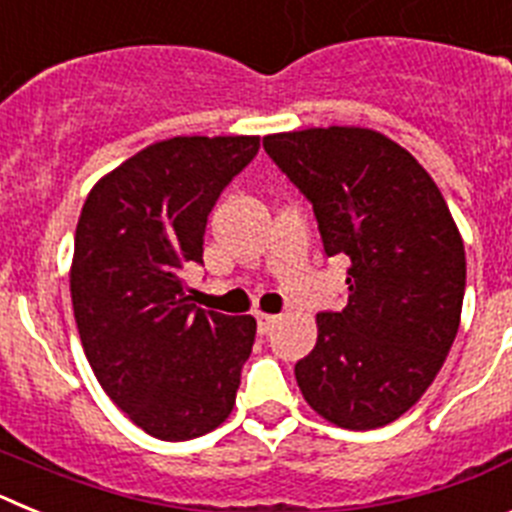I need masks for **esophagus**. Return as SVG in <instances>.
Returning <instances> with one entry per match:
<instances>
[{
	"label": "esophagus",
	"mask_w": 512,
	"mask_h": 512,
	"mask_svg": "<svg viewBox=\"0 0 512 512\" xmlns=\"http://www.w3.org/2000/svg\"><path fill=\"white\" fill-rule=\"evenodd\" d=\"M256 323H259L261 336H266V333H271V328L279 323V318L277 315H266V312H256Z\"/></svg>",
	"instance_id": "34e87169"
}]
</instances>
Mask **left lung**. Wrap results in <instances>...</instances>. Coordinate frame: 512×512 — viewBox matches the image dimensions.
<instances>
[{
    "label": "left lung",
    "mask_w": 512,
    "mask_h": 512,
    "mask_svg": "<svg viewBox=\"0 0 512 512\" xmlns=\"http://www.w3.org/2000/svg\"><path fill=\"white\" fill-rule=\"evenodd\" d=\"M318 217L328 256H348V305L320 312L297 361L320 418L372 431L408 413L441 372L467 284L464 241L431 174L372 128L330 125L264 138Z\"/></svg>",
    "instance_id": "left-lung-1"
}]
</instances>
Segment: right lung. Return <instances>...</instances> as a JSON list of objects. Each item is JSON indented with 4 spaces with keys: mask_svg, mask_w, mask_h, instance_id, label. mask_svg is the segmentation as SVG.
Instances as JSON below:
<instances>
[{
    "mask_svg": "<svg viewBox=\"0 0 512 512\" xmlns=\"http://www.w3.org/2000/svg\"><path fill=\"white\" fill-rule=\"evenodd\" d=\"M259 151V135H176L107 171L81 207L71 305L94 377L138 428L189 441L225 423L256 320L202 310L184 269L202 264L207 215Z\"/></svg>",
    "mask_w": 512,
    "mask_h": 512,
    "instance_id": "right-lung-1",
    "label": "right lung"
}]
</instances>
